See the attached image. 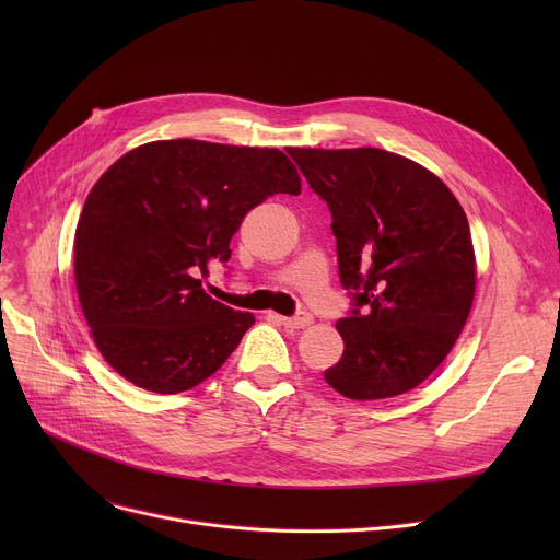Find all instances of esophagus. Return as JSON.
<instances>
[{
	"label": "esophagus",
	"mask_w": 560,
	"mask_h": 560,
	"mask_svg": "<svg viewBox=\"0 0 560 560\" xmlns=\"http://www.w3.org/2000/svg\"><path fill=\"white\" fill-rule=\"evenodd\" d=\"M283 327H288V329H306V327H311L313 325V315L311 313H298L295 317H283V315H275Z\"/></svg>",
	"instance_id": "34e87169"
}]
</instances>
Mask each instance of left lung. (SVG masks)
Listing matches in <instances>:
<instances>
[{"mask_svg": "<svg viewBox=\"0 0 560 560\" xmlns=\"http://www.w3.org/2000/svg\"><path fill=\"white\" fill-rule=\"evenodd\" d=\"M288 154L329 206L340 283L357 306L336 325L345 351L327 384L359 401L413 390L445 361L475 302L463 206L431 170L376 147Z\"/></svg>", "mask_w": 560, "mask_h": 560, "instance_id": "1", "label": "left lung"}]
</instances>
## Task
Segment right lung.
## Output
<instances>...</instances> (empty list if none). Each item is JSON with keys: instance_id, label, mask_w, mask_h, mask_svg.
I'll return each mask as SVG.
<instances>
[{"instance_id": "right-lung-1", "label": "right lung", "mask_w": 560, "mask_h": 560, "mask_svg": "<svg viewBox=\"0 0 560 560\" xmlns=\"http://www.w3.org/2000/svg\"><path fill=\"white\" fill-rule=\"evenodd\" d=\"M275 192H302L283 152L190 138L140 144L100 176L74 233V281L117 374L176 395L222 368L254 315L215 302L197 277L231 258L243 218Z\"/></svg>"}]
</instances>
